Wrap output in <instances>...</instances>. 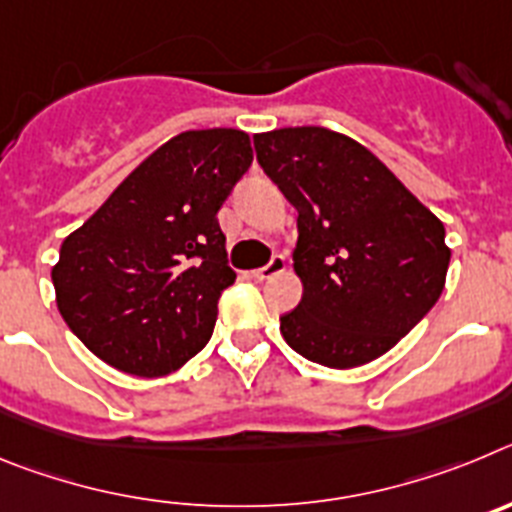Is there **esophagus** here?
I'll list each match as a JSON object with an SVG mask.
<instances>
[{"instance_id": "obj_1", "label": "esophagus", "mask_w": 512, "mask_h": 512, "mask_svg": "<svg viewBox=\"0 0 512 512\" xmlns=\"http://www.w3.org/2000/svg\"><path fill=\"white\" fill-rule=\"evenodd\" d=\"M284 269H287V259H284L282 253H274V256H271L269 264L253 271V277L261 279V282H264V279H271V277H277V274H282Z\"/></svg>"}]
</instances>
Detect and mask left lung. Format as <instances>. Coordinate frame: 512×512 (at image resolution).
Listing matches in <instances>:
<instances>
[{
  "instance_id": "left-lung-1",
  "label": "left lung",
  "mask_w": 512,
  "mask_h": 512,
  "mask_svg": "<svg viewBox=\"0 0 512 512\" xmlns=\"http://www.w3.org/2000/svg\"><path fill=\"white\" fill-rule=\"evenodd\" d=\"M253 146L297 210L292 259L305 292L279 318L284 341L330 369L379 359L441 297L443 223L348 135L282 128L253 135Z\"/></svg>"
}]
</instances>
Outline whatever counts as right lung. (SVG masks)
<instances>
[{"mask_svg": "<svg viewBox=\"0 0 512 512\" xmlns=\"http://www.w3.org/2000/svg\"><path fill=\"white\" fill-rule=\"evenodd\" d=\"M253 161L243 130H187L63 241L58 312L120 372L164 377L200 354L235 282L217 210Z\"/></svg>", "mask_w": 512, "mask_h": 512, "instance_id": "add662e5", "label": "right lung"}]
</instances>
